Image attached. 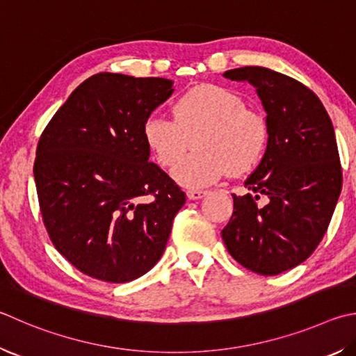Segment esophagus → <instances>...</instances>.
Segmentation results:
<instances>
[{
  "instance_id": "obj_1",
  "label": "esophagus",
  "mask_w": 356,
  "mask_h": 356,
  "mask_svg": "<svg viewBox=\"0 0 356 356\" xmlns=\"http://www.w3.org/2000/svg\"><path fill=\"white\" fill-rule=\"evenodd\" d=\"M207 195V191L204 190H188L186 191V196L191 200H196V199H202Z\"/></svg>"
}]
</instances>
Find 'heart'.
<instances>
[{
    "mask_svg": "<svg viewBox=\"0 0 356 356\" xmlns=\"http://www.w3.org/2000/svg\"><path fill=\"white\" fill-rule=\"evenodd\" d=\"M172 113L174 120L151 115L143 124V138L165 168L177 163L193 140L197 151L172 170V177L188 188L215 184L227 170L232 174L249 171L268 149V118L245 107L232 90L211 83L196 86L177 96Z\"/></svg>",
    "mask_w": 356,
    "mask_h": 356,
    "instance_id": "b5f03b06",
    "label": "heart"
}]
</instances>
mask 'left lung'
<instances>
[{
    "mask_svg": "<svg viewBox=\"0 0 356 356\" xmlns=\"http://www.w3.org/2000/svg\"><path fill=\"white\" fill-rule=\"evenodd\" d=\"M249 82L268 113L269 145L221 235L229 254L252 273L277 275L313 254L342 188L333 124L318 96L299 81L263 67L225 71ZM260 195L267 205L257 204Z\"/></svg>",
    "mask_w": 356,
    "mask_h": 356,
    "instance_id": "left-lung-1",
    "label": "left lung"
}]
</instances>
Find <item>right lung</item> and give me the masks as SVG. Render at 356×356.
<instances>
[{"label":"right lung","mask_w":356,"mask_h":356,"mask_svg":"<svg viewBox=\"0 0 356 356\" xmlns=\"http://www.w3.org/2000/svg\"><path fill=\"white\" fill-rule=\"evenodd\" d=\"M171 87L163 77L98 73L38 138L34 179L44 229L82 274L131 282L163 254L186 196L149 161L143 124ZM145 195L149 203L140 202Z\"/></svg>","instance_id":"obj_1"}]
</instances>
